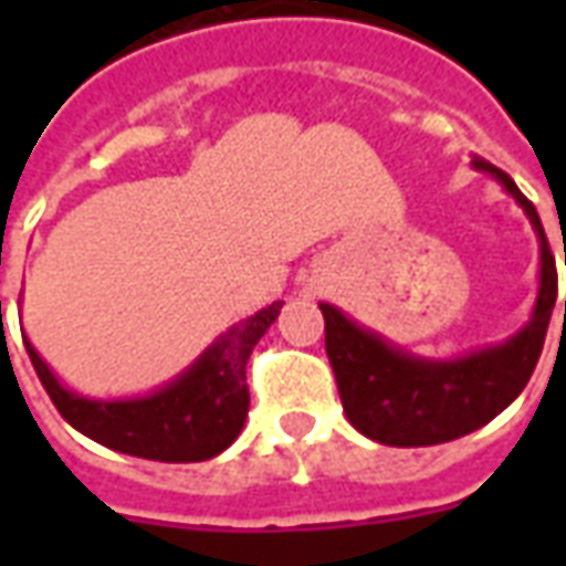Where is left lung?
<instances>
[{"label":"left lung","mask_w":566,"mask_h":566,"mask_svg":"<svg viewBox=\"0 0 566 566\" xmlns=\"http://www.w3.org/2000/svg\"><path fill=\"white\" fill-rule=\"evenodd\" d=\"M473 169L494 178L518 202L539 242V287L534 312L522 331L503 343L473 348L458 357H424L357 324L339 306L318 303L324 315V345L345 416L355 430L381 446H439L479 430L524 391L546 343L558 296V272L539 214L534 202L494 163L473 157Z\"/></svg>","instance_id":"left-lung-1"}]
</instances>
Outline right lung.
<instances>
[{"label":"right lung","mask_w":566,"mask_h":566,"mask_svg":"<svg viewBox=\"0 0 566 566\" xmlns=\"http://www.w3.org/2000/svg\"><path fill=\"white\" fill-rule=\"evenodd\" d=\"M2 306V303H0ZM284 300L221 333L202 355L160 388L136 397H84L72 391L23 333V345L60 416L105 449L163 463L209 461L230 449L248 418V357L270 331Z\"/></svg>","instance_id":"obj_1"}]
</instances>
